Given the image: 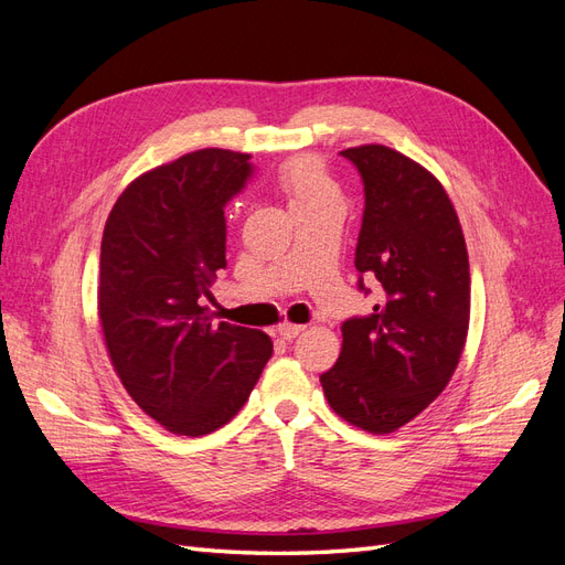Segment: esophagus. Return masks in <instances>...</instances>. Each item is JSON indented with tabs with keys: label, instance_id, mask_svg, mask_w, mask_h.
I'll list each match as a JSON object with an SVG mask.
<instances>
[{
	"label": "esophagus",
	"instance_id": "1",
	"mask_svg": "<svg viewBox=\"0 0 565 565\" xmlns=\"http://www.w3.org/2000/svg\"><path fill=\"white\" fill-rule=\"evenodd\" d=\"M276 332H278V337H280V339L289 341V339H295L297 334H301V332H303V324H292V322H282V324H280V328H278Z\"/></svg>",
	"mask_w": 565,
	"mask_h": 565
}]
</instances>
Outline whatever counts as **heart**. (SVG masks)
<instances>
[{"label":"heart","instance_id":"b5f03b06","mask_svg":"<svg viewBox=\"0 0 565 565\" xmlns=\"http://www.w3.org/2000/svg\"><path fill=\"white\" fill-rule=\"evenodd\" d=\"M280 185L292 212L320 207V204L330 202H341L337 183L330 179L328 172H324L322 162H318L316 158H299L287 162L280 172Z\"/></svg>","mask_w":565,"mask_h":565}]
</instances>
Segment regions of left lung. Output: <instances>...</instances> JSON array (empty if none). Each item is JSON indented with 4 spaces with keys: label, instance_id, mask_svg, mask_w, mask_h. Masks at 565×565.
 Segmentation results:
<instances>
[{
    "label": "left lung",
    "instance_id": "left-lung-1",
    "mask_svg": "<svg viewBox=\"0 0 565 565\" xmlns=\"http://www.w3.org/2000/svg\"><path fill=\"white\" fill-rule=\"evenodd\" d=\"M363 179L358 289L380 282L370 316L341 324L339 361L320 374L334 413L370 434H391L440 396L469 330L465 235L434 174L386 146L339 152Z\"/></svg>",
    "mask_w": 565,
    "mask_h": 565
}]
</instances>
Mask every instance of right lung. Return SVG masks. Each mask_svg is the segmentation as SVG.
I'll return each instance as SVG.
<instances>
[{"mask_svg": "<svg viewBox=\"0 0 565 565\" xmlns=\"http://www.w3.org/2000/svg\"><path fill=\"white\" fill-rule=\"evenodd\" d=\"M252 156L204 148L136 179L100 243L98 318L115 372L148 417L204 436L245 405L273 353L259 330L212 322L226 268L224 207L254 174Z\"/></svg>", "mask_w": 565, "mask_h": 565, "instance_id": "obj_1", "label": "right lung"}]
</instances>
